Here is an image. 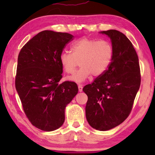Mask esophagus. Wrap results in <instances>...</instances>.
Masks as SVG:
<instances>
[{"instance_id": "esophagus-1", "label": "esophagus", "mask_w": 155, "mask_h": 155, "mask_svg": "<svg viewBox=\"0 0 155 155\" xmlns=\"http://www.w3.org/2000/svg\"><path fill=\"white\" fill-rule=\"evenodd\" d=\"M78 91H83V86H82V85H78Z\"/></svg>"}]
</instances>
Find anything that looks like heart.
Here are the masks:
<instances>
[{"label":"heart","instance_id":"obj_1","mask_svg":"<svg viewBox=\"0 0 155 155\" xmlns=\"http://www.w3.org/2000/svg\"><path fill=\"white\" fill-rule=\"evenodd\" d=\"M71 52L64 51L60 55V62L64 71L72 74L79 64L81 68L68 79L82 83L91 74L98 77L103 74L112 61L114 49L105 40L83 38L76 41L71 46Z\"/></svg>","mask_w":155,"mask_h":155}]
</instances>
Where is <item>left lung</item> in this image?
I'll return each instance as SVG.
<instances>
[{
    "mask_svg": "<svg viewBox=\"0 0 155 155\" xmlns=\"http://www.w3.org/2000/svg\"><path fill=\"white\" fill-rule=\"evenodd\" d=\"M111 40L114 55L107 71L83 91L88 97L86 118L91 127L108 130L127 118L140 87L138 56L127 37L117 30L102 31Z\"/></svg>",
    "mask_w": 155,
    "mask_h": 155,
    "instance_id": "8db88e82",
    "label": "left lung"
}]
</instances>
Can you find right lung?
<instances>
[{"instance_id":"right-lung-1","label":"right lung","mask_w":155,"mask_h":155,"mask_svg":"<svg viewBox=\"0 0 155 155\" xmlns=\"http://www.w3.org/2000/svg\"><path fill=\"white\" fill-rule=\"evenodd\" d=\"M73 38L67 33L43 31L31 39L18 54L15 89L26 116L40 130L61 127L65 107L78 93L76 83L60 82V55Z\"/></svg>"}]
</instances>
